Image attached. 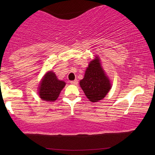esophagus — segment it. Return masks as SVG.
I'll return each mask as SVG.
<instances>
[{
    "instance_id": "obj_1",
    "label": "esophagus",
    "mask_w": 155,
    "mask_h": 155,
    "mask_svg": "<svg viewBox=\"0 0 155 155\" xmlns=\"http://www.w3.org/2000/svg\"><path fill=\"white\" fill-rule=\"evenodd\" d=\"M70 83H71L72 85H77V84H78V81L77 80L72 81H70Z\"/></svg>"
}]
</instances>
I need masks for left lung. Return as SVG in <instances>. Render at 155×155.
I'll return each mask as SVG.
<instances>
[{
    "label": "left lung",
    "mask_w": 155,
    "mask_h": 155,
    "mask_svg": "<svg viewBox=\"0 0 155 155\" xmlns=\"http://www.w3.org/2000/svg\"><path fill=\"white\" fill-rule=\"evenodd\" d=\"M80 86L91 102H98L109 92L111 84L102 68L98 57L90 62L84 78L80 81Z\"/></svg>",
    "instance_id": "8db88e82"
}]
</instances>
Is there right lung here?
<instances>
[{
	"instance_id": "add662e5",
	"label": "right lung",
	"mask_w": 155,
	"mask_h": 155,
	"mask_svg": "<svg viewBox=\"0 0 155 155\" xmlns=\"http://www.w3.org/2000/svg\"><path fill=\"white\" fill-rule=\"evenodd\" d=\"M65 83L57 78L55 73L49 71L44 76L38 87L40 98L47 102L55 101Z\"/></svg>"
}]
</instances>
